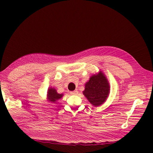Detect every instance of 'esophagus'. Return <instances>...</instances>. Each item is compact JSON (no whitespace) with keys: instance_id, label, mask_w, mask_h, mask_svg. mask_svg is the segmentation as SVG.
Wrapping results in <instances>:
<instances>
[{"instance_id":"34e87169","label":"esophagus","mask_w":153,"mask_h":153,"mask_svg":"<svg viewBox=\"0 0 153 153\" xmlns=\"http://www.w3.org/2000/svg\"><path fill=\"white\" fill-rule=\"evenodd\" d=\"M77 93H78V92H77V90H74V91L71 92V94H74V95L77 94Z\"/></svg>"}]
</instances>
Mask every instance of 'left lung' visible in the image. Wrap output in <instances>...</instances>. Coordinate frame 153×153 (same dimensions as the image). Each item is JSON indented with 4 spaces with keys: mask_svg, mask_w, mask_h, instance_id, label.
I'll list each match as a JSON object with an SVG mask.
<instances>
[{
    "mask_svg": "<svg viewBox=\"0 0 153 153\" xmlns=\"http://www.w3.org/2000/svg\"><path fill=\"white\" fill-rule=\"evenodd\" d=\"M110 86L107 77L100 71L90 77L85 84L83 94L94 107H98L105 102L109 94Z\"/></svg>",
    "mask_w": 153,
    "mask_h": 153,
    "instance_id": "1",
    "label": "left lung"
}]
</instances>
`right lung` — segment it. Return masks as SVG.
Masks as SVG:
<instances>
[{"label": "right lung", "mask_w": 153, "mask_h": 153, "mask_svg": "<svg viewBox=\"0 0 153 153\" xmlns=\"http://www.w3.org/2000/svg\"><path fill=\"white\" fill-rule=\"evenodd\" d=\"M63 94H59L56 92V90L53 88H49L47 92L48 99L51 102H55L56 100H58L62 98Z\"/></svg>", "instance_id": "right-lung-1"}]
</instances>
